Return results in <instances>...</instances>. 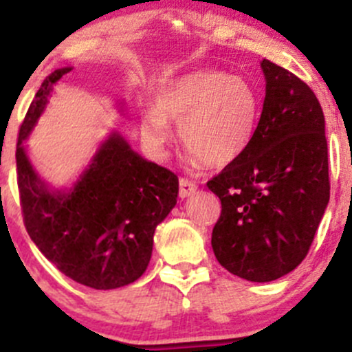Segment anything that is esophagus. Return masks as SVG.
<instances>
[{
    "label": "esophagus",
    "instance_id": "34e87169",
    "mask_svg": "<svg viewBox=\"0 0 352 352\" xmlns=\"http://www.w3.org/2000/svg\"><path fill=\"white\" fill-rule=\"evenodd\" d=\"M196 190H197V186L192 182V180H189V179L179 180V194L182 199L192 196V194H196Z\"/></svg>",
    "mask_w": 352,
    "mask_h": 352
}]
</instances>
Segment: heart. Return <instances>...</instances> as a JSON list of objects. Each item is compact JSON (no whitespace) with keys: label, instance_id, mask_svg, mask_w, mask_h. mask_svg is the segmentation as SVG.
I'll return each mask as SVG.
<instances>
[{"label":"heart","instance_id":"obj_1","mask_svg":"<svg viewBox=\"0 0 352 352\" xmlns=\"http://www.w3.org/2000/svg\"><path fill=\"white\" fill-rule=\"evenodd\" d=\"M156 107L141 117V136L153 151H163L179 127L180 143L194 162L212 168L232 165L254 140L258 98L239 76L202 69L172 81L156 94Z\"/></svg>","mask_w":352,"mask_h":352}]
</instances>
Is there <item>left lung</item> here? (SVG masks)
Here are the masks:
<instances>
[{
    "label": "left lung",
    "mask_w": 352,
    "mask_h": 352,
    "mask_svg": "<svg viewBox=\"0 0 352 352\" xmlns=\"http://www.w3.org/2000/svg\"><path fill=\"white\" fill-rule=\"evenodd\" d=\"M265 98L245 153L208 182L221 201L211 245L239 278L267 283L307 257L330 196L325 119L314 90L261 63Z\"/></svg>",
    "instance_id": "8db88e82"
}]
</instances>
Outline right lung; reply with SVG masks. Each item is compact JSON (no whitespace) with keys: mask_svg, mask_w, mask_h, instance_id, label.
Masks as SVG:
<instances>
[{"mask_svg":"<svg viewBox=\"0 0 352 352\" xmlns=\"http://www.w3.org/2000/svg\"><path fill=\"white\" fill-rule=\"evenodd\" d=\"M71 67L42 81L16 143V182L27 233L63 274L94 289L134 283L146 271L155 228L177 202L179 179L141 158L117 133L110 134L69 190H51L25 153L27 140L47 104L52 85Z\"/></svg>","mask_w":352,"mask_h":352,"instance_id":"1","label":"right lung"}]
</instances>
